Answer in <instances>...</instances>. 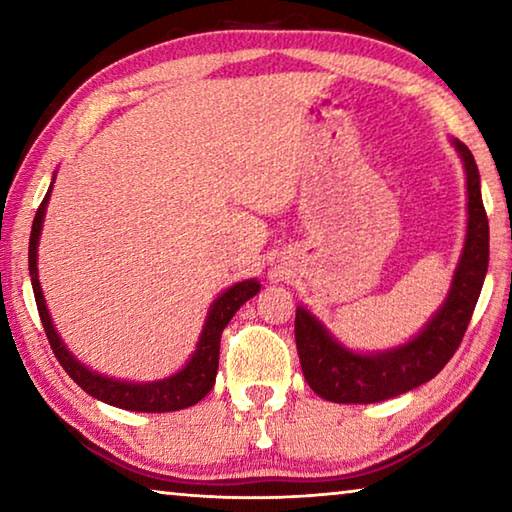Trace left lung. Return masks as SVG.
<instances>
[{
    "mask_svg": "<svg viewBox=\"0 0 512 512\" xmlns=\"http://www.w3.org/2000/svg\"><path fill=\"white\" fill-rule=\"evenodd\" d=\"M467 176V235L443 307L409 343L384 352H352L305 307L296 309V345L311 391L336 404H372L413 391L447 366L479 300L490 257V228L474 155L452 140Z\"/></svg>",
    "mask_w": 512,
    "mask_h": 512,
    "instance_id": "1",
    "label": "left lung"
}]
</instances>
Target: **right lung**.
Returning <instances> with one entry per match:
<instances>
[{
    "mask_svg": "<svg viewBox=\"0 0 512 512\" xmlns=\"http://www.w3.org/2000/svg\"><path fill=\"white\" fill-rule=\"evenodd\" d=\"M51 187H54V183H51ZM51 187L47 189V196L42 198V203L36 212V219H33V225H31L29 275H31L33 296H36L42 327H45L49 345L51 350H54L60 366L65 368L67 375L72 377L85 393L97 397L101 402L117 406V409L164 413V411L187 409V406H194L196 402H201L203 397L212 391L216 381L221 332L225 329V325L230 323V318L237 314V309L259 291V282L244 280V282L232 284L230 289H225L221 296L212 302L192 359H189L187 366L183 370H178L176 375L160 381H146V384H133V381L110 379V377L99 375V372H92L85 363H81L72 352L67 350V345L63 341H60L56 327L51 323L49 309L45 305V296H42L40 280H38V244H40L42 221H45L47 203L51 196Z\"/></svg>",
    "mask_w": 512,
    "mask_h": 512,
    "instance_id": "add662e5",
    "label": "right lung"
}]
</instances>
